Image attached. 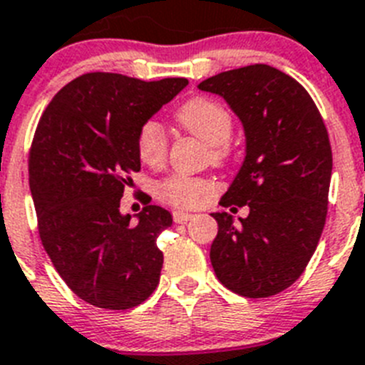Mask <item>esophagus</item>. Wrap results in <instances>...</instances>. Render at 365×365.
Here are the masks:
<instances>
[{"mask_svg": "<svg viewBox=\"0 0 365 365\" xmlns=\"http://www.w3.org/2000/svg\"><path fill=\"white\" fill-rule=\"evenodd\" d=\"M173 218H174V222H178V224H183V222L191 220L192 215L191 213H183V211H174Z\"/></svg>", "mask_w": 365, "mask_h": 365, "instance_id": "1", "label": "esophagus"}]
</instances>
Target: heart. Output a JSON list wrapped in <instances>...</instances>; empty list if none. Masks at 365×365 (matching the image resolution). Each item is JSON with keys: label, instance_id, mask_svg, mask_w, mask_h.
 Listing matches in <instances>:
<instances>
[{"label": "heart", "instance_id": "obj_1", "mask_svg": "<svg viewBox=\"0 0 365 365\" xmlns=\"http://www.w3.org/2000/svg\"><path fill=\"white\" fill-rule=\"evenodd\" d=\"M176 121L185 132L196 135L209 145L215 163L230 158V139L233 132V117L230 110L211 97H192L176 110ZM139 160L148 167H160L167 160V135L156 119H148L139 126L135 138ZM215 191V183L187 174H173L158 183V196L174 207H196Z\"/></svg>", "mask_w": 365, "mask_h": 365}]
</instances>
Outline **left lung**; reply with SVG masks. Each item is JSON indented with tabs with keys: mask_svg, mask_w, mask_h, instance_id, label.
<instances>
[{
	"mask_svg": "<svg viewBox=\"0 0 365 365\" xmlns=\"http://www.w3.org/2000/svg\"><path fill=\"white\" fill-rule=\"evenodd\" d=\"M239 117L246 158L220 205H248L246 218L213 213L211 264L244 297H270L303 274L327 217L332 150L314 101L296 78L266 64L205 78ZM235 209V207H233Z\"/></svg>",
	"mask_w": 365,
	"mask_h": 365,
	"instance_id": "8db88e82",
	"label": "left lung"
}]
</instances>
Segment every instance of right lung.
<instances>
[{
	"mask_svg": "<svg viewBox=\"0 0 365 365\" xmlns=\"http://www.w3.org/2000/svg\"><path fill=\"white\" fill-rule=\"evenodd\" d=\"M187 84L86 73L66 84L40 117L29 152L38 231L60 277L90 305L132 309L160 283L163 253L156 240L173 215L145 205L134 224L119 207L130 174L141 169L139 126Z\"/></svg>",
	"mask_w": 365,
	"mask_h": 365,
	"instance_id": "right-lung-1",
	"label": "right lung"
}]
</instances>
